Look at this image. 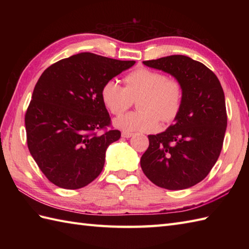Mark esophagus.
Returning a JSON list of instances; mask_svg holds the SVG:
<instances>
[{
    "label": "esophagus",
    "instance_id": "34e87169",
    "mask_svg": "<svg viewBox=\"0 0 249 249\" xmlns=\"http://www.w3.org/2000/svg\"><path fill=\"white\" fill-rule=\"evenodd\" d=\"M133 135V133H128V131H122V137H123V138H130Z\"/></svg>",
    "mask_w": 249,
    "mask_h": 249
}]
</instances>
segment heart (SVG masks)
Here are the masks:
<instances>
[{
    "instance_id": "1",
    "label": "heart",
    "mask_w": 249,
    "mask_h": 249,
    "mask_svg": "<svg viewBox=\"0 0 249 249\" xmlns=\"http://www.w3.org/2000/svg\"><path fill=\"white\" fill-rule=\"evenodd\" d=\"M124 88L115 80L104 83L100 97L111 114L120 115L129 109L139 97V111L129 112L114 120L116 127L124 131H154L160 121L171 123L183 107L184 87L179 79L165 76L147 67H139L123 79Z\"/></svg>"
}]
</instances>
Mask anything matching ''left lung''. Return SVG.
I'll return each mask as SVG.
<instances>
[{
	"label": "left lung",
	"instance_id": "obj_1",
	"mask_svg": "<svg viewBox=\"0 0 249 249\" xmlns=\"http://www.w3.org/2000/svg\"><path fill=\"white\" fill-rule=\"evenodd\" d=\"M143 63L179 79L185 94L176 123L161 134L147 136L150 144L141 156L142 171L161 188L192 187L206 178L223 149L224 89L210 68L188 56L169 55Z\"/></svg>",
	"mask_w": 249,
	"mask_h": 249
}]
</instances>
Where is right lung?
Wrapping results in <instances>:
<instances>
[{
	"instance_id": "1",
	"label": "right lung",
	"mask_w": 249,
	"mask_h": 249,
	"mask_svg": "<svg viewBox=\"0 0 249 249\" xmlns=\"http://www.w3.org/2000/svg\"><path fill=\"white\" fill-rule=\"evenodd\" d=\"M135 63L82 52L41 73L24 116L26 142L52 184L82 188L103 171L106 150L121 131L111 125L100 91Z\"/></svg>"
}]
</instances>
